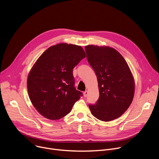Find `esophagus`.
<instances>
[{
  "label": "esophagus",
  "mask_w": 159,
  "mask_h": 159,
  "mask_svg": "<svg viewBox=\"0 0 159 159\" xmlns=\"http://www.w3.org/2000/svg\"><path fill=\"white\" fill-rule=\"evenodd\" d=\"M87 94H88V92L87 91V90H85V91L84 93V96L85 98V97H87Z\"/></svg>",
  "instance_id": "esophagus-1"
}]
</instances>
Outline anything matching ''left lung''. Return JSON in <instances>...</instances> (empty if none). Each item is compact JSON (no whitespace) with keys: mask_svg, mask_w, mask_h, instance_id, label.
Instances as JSON below:
<instances>
[{"mask_svg":"<svg viewBox=\"0 0 159 159\" xmlns=\"http://www.w3.org/2000/svg\"><path fill=\"white\" fill-rule=\"evenodd\" d=\"M85 50L96 74L99 91L96 103L89 104L90 110L99 120H114L128 109L133 99L134 82L129 68L112 48L88 45Z\"/></svg>","mask_w":159,"mask_h":159,"instance_id":"obj_1","label":"left lung"}]
</instances>
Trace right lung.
Listing matches in <instances>:
<instances>
[{
	"mask_svg": "<svg viewBox=\"0 0 159 159\" xmlns=\"http://www.w3.org/2000/svg\"><path fill=\"white\" fill-rule=\"evenodd\" d=\"M85 57L80 46L60 43L48 48L37 60L27 86L30 99L42 116L59 120L69 114L83 96L74 87L73 69Z\"/></svg>",
	"mask_w": 159,
	"mask_h": 159,
	"instance_id": "1",
	"label": "right lung"
}]
</instances>
